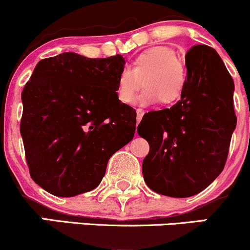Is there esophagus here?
I'll return each mask as SVG.
<instances>
[{
  "mask_svg": "<svg viewBox=\"0 0 250 250\" xmlns=\"http://www.w3.org/2000/svg\"><path fill=\"white\" fill-rule=\"evenodd\" d=\"M143 114H145V111H143L142 109H137V110H136V119H137V123H139V122L141 121V120H142Z\"/></svg>",
  "mask_w": 250,
  "mask_h": 250,
  "instance_id": "esophagus-1",
  "label": "esophagus"
}]
</instances>
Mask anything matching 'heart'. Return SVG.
Wrapping results in <instances>:
<instances>
[{"instance_id": "obj_1", "label": "heart", "mask_w": 250, "mask_h": 250, "mask_svg": "<svg viewBox=\"0 0 250 250\" xmlns=\"http://www.w3.org/2000/svg\"><path fill=\"white\" fill-rule=\"evenodd\" d=\"M186 80L187 70L176 53L167 47H154L135 57L130 68L120 71L116 96L120 102L129 104L143 84L137 104L148 105L157 101L170 104L182 95Z\"/></svg>"}]
</instances>
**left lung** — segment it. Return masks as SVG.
I'll return each mask as SVG.
<instances>
[{
    "label": "left lung",
    "instance_id": "obj_1",
    "mask_svg": "<svg viewBox=\"0 0 250 250\" xmlns=\"http://www.w3.org/2000/svg\"><path fill=\"white\" fill-rule=\"evenodd\" d=\"M186 65L180 101L149 111L137 127L149 143L143 179L155 193L171 197L199 194L219 176L236 127L234 81L216 50L195 44Z\"/></svg>",
    "mask_w": 250,
    "mask_h": 250
}]
</instances>
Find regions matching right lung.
Wrapping results in <instances>:
<instances>
[{
    "label": "right lung",
    "mask_w": 250,
    "mask_h": 250,
    "mask_svg": "<svg viewBox=\"0 0 250 250\" xmlns=\"http://www.w3.org/2000/svg\"><path fill=\"white\" fill-rule=\"evenodd\" d=\"M123 65L121 55L75 53L37 63L22 91L20 131L31 179L48 193L93 190L111 155L133 140L136 110L116 96Z\"/></svg>",
    "instance_id": "1"
}]
</instances>
